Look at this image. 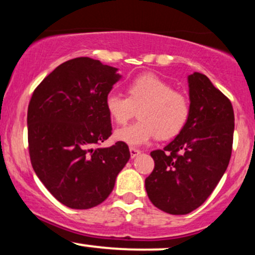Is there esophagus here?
I'll use <instances>...</instances> for the list:
<instances>
[{"label": "esophagus", "instance_id": "esophagus-1", "mask_svg": "<svg viewBox=\"0 0 255 255\" xmlns=\"http://www.w3.org/2000/svg\"><path fill=\"white\" fill-rule=\"evenodd\" d=\"M129 151H130V157L131 158L136 157L137 154H140V152H141V151L137 150V148H135V147H131V146L129 147Z\"/></svg>", "mask_w": 255, "mask_h": 255}]
</instances>
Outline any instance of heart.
<instances>
[{
	"label": "heart",
	"mask_w": 255,
	"mask_h": 255,
	"mask_svg": "<svg viewBox=\"0 0 255 255\" xmlns=\"http://www.w3.org/2000/svg\"><path fill=\"white\" fill-rule=\"evenodd\" d=\"M108 114L119 126H125L135 116L139 120L116 131V137L133 146L176 136L186 126L191 103L183 92L174 90L168 81L152 73L139 75L127 85V97L110 92L105 98Z\"/></svg>",
	"instance_id": "b5f03b06"
}]
</instances>
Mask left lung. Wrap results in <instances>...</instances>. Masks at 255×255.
Segmentation results:
<instances>
[{
	"label": "left lung",
	"instance_id": "left-lung-1",
	"mask_svg": "<svg viewBox=\"0 0 255 255\" xmlns=\"http://www.w3.org/2000/svg\"><path fill=\"white\" fill-rule=\"evenodd\" d=\"M188 83V121L170 144L151 152L154 169L145 180L151 203L170 215H187L205 203L233 151L235 118L230 99L201 73L189 75Z\"/></svg>",
	"mask_w": 255,
	"mask_h": 255
}]
</instances>
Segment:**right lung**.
Masks as SVG:
<instances>
[{
  "label": "right lung",
  "mask_w": 255,
  "mask_h": 255,
  "mask_svg": "<svg viewBox=\"0 0 255 255\" xmlns=\"http://www.w3.org/2000/svg\"><path fill=\"white\" fill-rule=\"evenodd\" d=\"M118 69L90 57L66 61L36 87L27 110L32 168L61 204L77 210L109 197L130 158L118 141L99 147L113 130L105 98Z\"/></svg>",
  "instance_id": "right-lung-1"
}]
</instances>
